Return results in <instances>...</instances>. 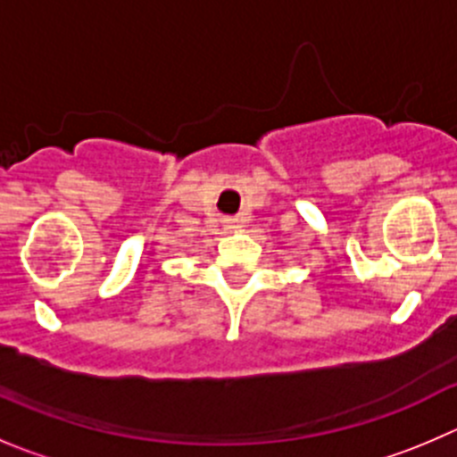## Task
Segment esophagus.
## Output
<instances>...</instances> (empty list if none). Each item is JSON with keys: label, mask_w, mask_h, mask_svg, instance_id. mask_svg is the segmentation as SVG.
Wrapping results in <instances>:
<instances>
[{"label": "esophagus", "mask_w": 457, "mask_h": 457, "mask_svg": "<svg viewBox=\"0 0 457 457\" xmlns=\"http://www.w3.org/2000/svg\"><path fill=\"white\" fill-rule=\"evenodd\" d=\"M224 226L228 228V231H231V228H236V226H237V221L236 220H226Z\"/></svg>", "instance_id": "34e87169"}]
</instances>
